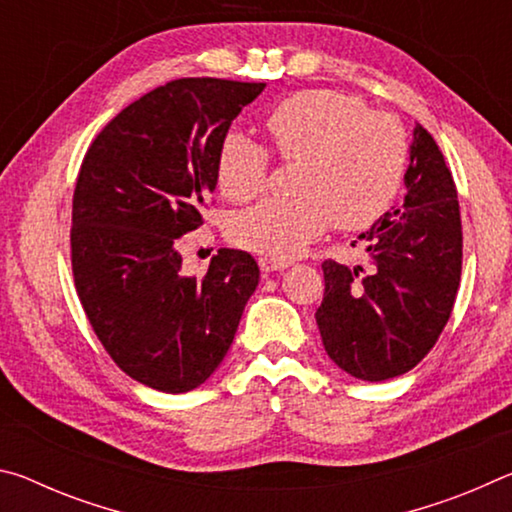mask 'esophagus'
I'll return each instance as SVG.
<instances>
[{"mask_svg": "<svg viewBox=\"0 0 512 512\" xmlns=\"http://www.w3.org/2000/svg\"><path fill=\"white\" fill-rule=\"evenodd\" d=\"M289 264L287 262H275V259H268V257H262L259 259V268H262L264 273H275V271H284Z\"/></svg>", "mask_w": 512, "mask_h": 512, "instance_id": "obj_1", "label": "esophagus"}]
</instances>
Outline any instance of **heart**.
I'll return each instance as SVG.
<instances>
[{
  "label": "heart",
  "instance_id": "heart-1",
  "mask_svg": "<svg viewBox=\"0 0 512 512\" xmlns=\"http://www.w3.org/2000/svg\"><path fill=\"white\" fill-rule=\"evenodd\" d=\"M268 146L298 160L296 198H266L232 221V239L277 262L296 257L329 221L366 228L388 210L406 167V137L397 119L366 110L339 90H302L264 117ZM268 171L264 146L241 133L225 135L216 155V185L230 201L262 192Z\"/></svg>",
  "mask_w": 512,
  "mask_h": 512
}]
</instances>
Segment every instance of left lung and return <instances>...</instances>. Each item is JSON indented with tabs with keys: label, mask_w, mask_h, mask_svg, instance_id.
<instances>
[{
	"label": "left lung",
	"mask_w": 512,
	"mask_h": 512,
	"mask_svg": "<svg viewBox=\"0 0 512 512\" xmlns=\"http://www.w3.org/2000/svg\"><path fill=\"white\" fill-rule=\"evenodd\" d=\"M402 207L361 232L370 266L323 264L316 311L327 357L348 375L386 381L418 366L452 314L461 282L463 230L443 153L418 124Z\"/></svg>",
	"instance_id": "8db88e82"
}]
</instances>
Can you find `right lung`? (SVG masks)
<instances>
[{
    "mask_svg": "<svg viewBox=\"0 0 512 512\" xmlns=\"http://www.w3.org/2000/svg\"><path fill=\"white\" fill-rule=\"evenodd\" d=\"M266 83L178 79L144 94L94 137L72 203V271L112 361L162 393L194 391L228 354L259 282L244 250L183 275L178 239L203 225L216 155Z\"/></svg>",
    "mask_w": 512,
    "mask_h": 512,
    "instance_id": "obj_1",
    "label": "right lung"
}]
</instances>
